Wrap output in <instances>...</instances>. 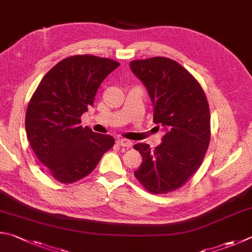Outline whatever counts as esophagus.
Wrapping results in <instances>:
<instances>
[{"label": "esophagus", "mask_w": 252, "mask_h": 252, "mask_svg": "<svg viewBox=\"0 0 252 252\" xmlns=\"http://www.w3.org/2000/svg\"><path fill=\"white\" fill-rule=\"evenodd\" d=\"M117 144L119 145V146H122V148H126V149H129V148H131L132 146V142L131 141H129V140H126V139H119L118 141H117Z\"/></svg>", "instance_id": "1"}]
</instances>
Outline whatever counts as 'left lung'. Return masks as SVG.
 I'll list each match as a JSON object with an SVG mask.
<instances>
[{"label":"left lung","instance_id":"obj_1","mask_svg":"<svg viewBox=\"0 0 252 252\" xmlns=\"http://www.w3.org/2000/svg\"><path fill=\"white\" fill-rule=\"evenodd\" d=\"M131 70L142 80L153 103V122L166 130L163 143L151 149L138 143L142 155L134 176L152 194H167L186 184L202 165L210 141L207 98L197 79L166 57L136 59Z\"/></svg>","mask_w":252,"mask_h":252}]
</instances>
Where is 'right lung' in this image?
Returning <instances> with one entry per match:
<instances>
[{
  "instance_id": "right-lung-1",
  "label": "right lung",
  "mask_w": 252,
  "mask_h": 252,
  "mask_svg": "<svg viewBox=\"0 0 252 252\" xmlns=\"http://www.w3.org/2000/svg\"><path fill=\"white\" fill-rule=\"evenodd\" d=\"M119 63L94 55H75L54 66L29 102L25 116L30 145L55 180L70 184L86 177L114 145L111 135L82 127L100 84Z\"/></svg>"
}]
</instances>
